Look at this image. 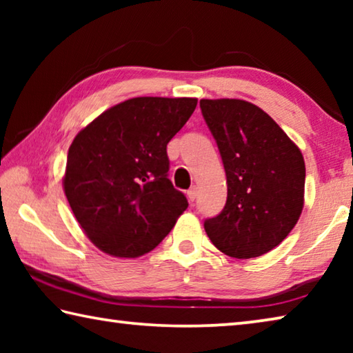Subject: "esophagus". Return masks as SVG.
<instances>
[{
	"mask_svg": "<svg viewBox=\"0 0 353 353\" xmlns=\"http://www.w3.org/2000/svg\"><path fill=\"white\" fill-rule=\"evenodd\" d=\"M198 193H199V191H198V187H191V188L187 191L188 199H190L191 202H193L196 198H198Z\"/></svg>",
	"mask_w": 353,
	"mask_h": 353,
	"instance_id": "34e87169",
	"label": "esophagus"
}]
</instances>
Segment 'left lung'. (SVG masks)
I'll list each match as a JSON object with an SVG mask.
<instances>
[{
    "mask_svg": "<svg viewBox=\"0 0 353 353\" xmlns=\"http://www.w3.org/2000/svg\"><path fill=\"white\" fill-rule=\"evenodd\" d=\"M227 177V201L204 229L221 252L254 259L288 236L303 208L305 162L294 141L260 107L201 99Z\"/></svg>",
    "mask_w": 353,
    "mask_h": 353,
    "instance_id": "8db88e82",
    "label": "left lung"
}]
</instances>
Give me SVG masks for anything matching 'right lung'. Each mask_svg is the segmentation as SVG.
Listing matches in <instances>:
<instances>
[{
    "instance_id": "right-lung-1",
    "label": "right lung",
    "mask_w": 353,
    "mask_h": 353,
    "mask_svg": "<svg viewBox=\"0 0 353 353\" xmlns=\"http://www.w3.org/2000/svg\"><path fill=\"white\" fill-rule=\"evenodd\" d=\"M196 98H132L74 137L63 191L83 234L103 252L135 259L170 234L188 201L168 179L166 145Z\"/></svg>"
}]
</instances>
